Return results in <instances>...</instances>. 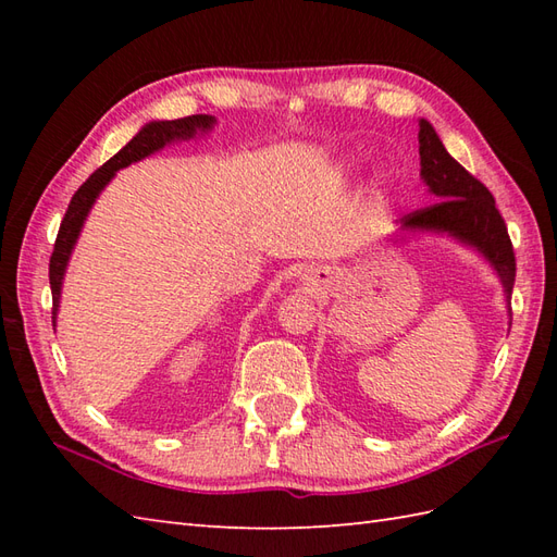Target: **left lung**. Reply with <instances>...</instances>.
Instances as JSON below:
<instances>
[{
    "mask_svg": "<svg viewBox=\"0 0 557 557\" xmlns=\"http://www.w3.org/2000/svg\"><path fill=\"white\" fill-rule=\"evenodd\" d=\"M419 156L421 180L437 203L409 212L399 220V230L413 234H445L481 253L500 277L505 299L510 301L517 265L512 242L507 236L503 215L495 208V198L476 176H471L449 156L441 136L425 120H419Z\"/></svg>",
    "mask_w": 557,
    "mask_h": 557,
    "instance_id": "1",
    "label": "left lung"
}]
</instances>
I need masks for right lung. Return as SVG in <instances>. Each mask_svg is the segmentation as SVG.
<instances>
[{"mask_svg": "<svg viewBox=\"0 0 557 557\" xmlns=\"http://www.w3.org/2000/svg\"><path fill=\"white\" fill-rule=\"evenodd\" d=\"M218 120L210 114H191L184 116V120H172V122H148L140 132L128 140V144L116 152L114 158L102 164L100 170L92 172L86 184H83L78 191L71 198V203L66 208V215L62 220V227H59L57 242H54V251L50 258V287H52V325L57 327V313H59V299H62V285H64V275H66V265L71 260V253H74V246L81 236L83 224H86V218L90 215V208L96 206L98 196L104 191L114 174L128 168L138 160H144L152 152L162 150L164 146L172 144H182V140H191L198 136L210 134L215 128Z\"/></svg>", "mask_w": 557, "mask_h": 557, "instance_id": "right-lung-1", "label": "right lung"}]
</instances>
